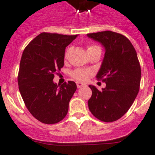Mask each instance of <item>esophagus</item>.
Wrapping results in <instances>:
<instances>
[{
	"mask_svg": "<svg viewBox=\"0 0 155 155\" xmlns=\"http://www.w3.org/2000/svg\"><path fill=\"white\" fill-rule=\"evenodd\" d=\"M76 86H77V88H82V87H83V86H86V84H83V83H82V82H76Z\"/></svg>",
	"mask_w": 155,
	"mask_h": 155,
	"instance_id": "esophagus-1",
	"label": "esophagus"
}]
</instances>
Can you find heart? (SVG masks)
Instances as JSON below:
<instances>
[{
	"mask_svg": "<svg viewBox=\"0 0 155 155\" xmlns=\"http://www.w3.org/2000/svg\"><path fill=\"white\" fill-rule=\"evenodd\" d=\"M97 49H100V47H98V46H95V45H91L87 47V52L88 53H90V52L94 51V50H97ZM71 49H68L66 51L64 54V58L65 60H67L68 57H69V53H70ZM92 75V72L89 69H77L73 70L72 73H71V77L73 79H76V81H79V82H85L88 79V78Z\"/></svg>",
	"mask_w": 155,
	"mask_h": 155,
	"instance_id": "b5f03b06",
	"label": "heart"
}]
</instances>
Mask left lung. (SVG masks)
<instances>
[{
    "label": "left lung",
    "mask_w": 155,
    "mask_h": 155,
    "mask_svg": "<svg viewBox=\"0 0 155 155\" xmlns=\"http://www.w3.org/2000/svg\"><path fill=\"white\" fill-rule=\"evenodd\" d=\"M87 36L105 47L96 78L106 84L101 91L89 86L92 94L88 105L95 118L112 122L128 112L138 93L141 71L138 56L130 40L122 34L106 30Z\"/></svg>",
    "instance_id": "8db88e82"
}]
</instances>
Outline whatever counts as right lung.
Instances as JSON below:
<instances>
[{"mask_svg":"<svg viewBox=\"0 0 155 155\" xmlns=\"http://www.w3.org/2000/svg\"><path fill=\"white\" fill-rule=\"evenodd\" d=\"M78 35L41 33L30 42L21 56L17 82L26 107L44 124L66 117L76 90L73 81L59 86L53 81L64 65L65 49Z\"/></svg>","mask_w":155,"mask_h":155,"instance_id":"add662e5","label":"right lung"}]
</instances>
